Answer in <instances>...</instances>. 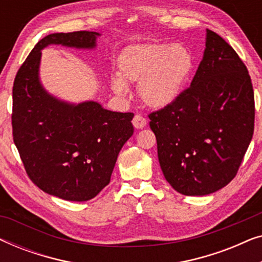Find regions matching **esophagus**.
<instances>
[{
  "instance_id": "34e87169",
  "label": "esophagus",
  "mask_w": 262,
  "mask_h": 262,
  "mask_svg": "<svg viewBox=\"0 0 262 262\" xmlns=\"http://www.w3.org/2000/svg\"><path fill=\"white\" fill-rule=\"evenodd\" d=\"M146 119L143 116H141V114H136V116L134 117V119H132V124H134V126L136 128H143L146 125Z\"/></svg>"
}]
</instances>
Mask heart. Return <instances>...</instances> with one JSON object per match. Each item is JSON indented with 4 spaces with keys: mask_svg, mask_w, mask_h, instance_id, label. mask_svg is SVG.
<instances>
[{
    "mask_svg": "<svg viewBox=\"0 0 262 262\" xmlns=\"http://www.w3.org/2000/svg\"><path fill=\"white\" fill-rule=\"evenodd\" d=\"M195 67V57L187 45L163 41L128 46L118 58L116 92L126 91V83H137L141 99L154 108L169 106L185 91Z\"/></svg>",
    "mask_w": 262,
    "mask_h": 262,
    "instance_id": "heart-1",
    "label": "heart"
}]
</instances>
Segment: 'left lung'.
<instances>
[{
  "instance_id": "8db88e82",
  "label": "left lung",
  "mask_w": 262,
  "mask_h": 262,
  "mask_svg": "<svg viewBox=\"0 0 262 262\" xmlns=\"http://www.w3.org/2000/svg\"><path fill=\"white\" fill-rule=\"evenodd\" d=\"M203 60L169 106L149 113L164 178L185 195H206L237 174L254 134L248 69L221 35L206 31Z\"/></svg>"
}]
</instances>
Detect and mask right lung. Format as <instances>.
<instances>
[{
    "label": "right lung",
    "instance_id": "obj_1",
    "mask_svg": "<svg viewBox=\"0 0 262 262\" xmlns=\"http://www.w3.org/2000/svg\"><path fill=\"white\" fill-rule=\"evenodd\" d=\"M96 35H46L17 70L13 85V139L28 178L44 192L71 202L94 198L110 184L118 154L134 134L135 114L107 111L94 101H58L39 83V62L45 46L94 48Z\"/></svg>",
    "mask_w": 262,
    "mask_h": 262
}]
</instances>
